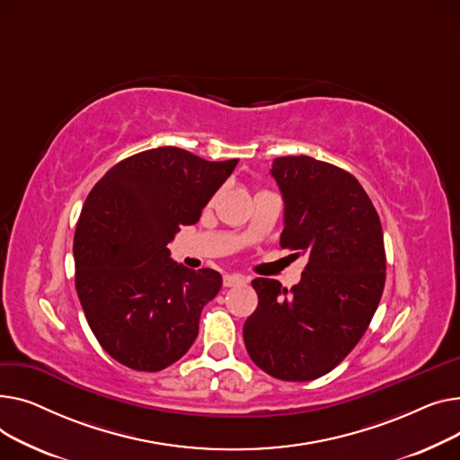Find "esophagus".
Masks as SVG:
<instances>
[{
	"instance_id": "1",
	"label": "esophagus",
	"mask_w": 460,
	"mask_h": 460,
	"mask_svg": "<svg viewBox=\"0 0 460 460\" xmlns=\"http://www.w3.org/2000/svg\"><path fill=\"white\" fill-rule=\"evenodd\" d=\"M245 282H247V280H245V277H241V275H225V279H223L225 288L241 286V284H245Z\"/></svg>"
}]
</instances>
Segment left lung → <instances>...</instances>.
I'll use <instances>...</instances> for the list:
<instances>
[{
    "mask_svg": "<svg viewBox=\"0 0 460 460\" xmlns=\"http://www.w3.org/2000/svg\"><path fill=\"white\" fill-rule=\"evenodd\" d=\"M284 199L280 247L308 256L291 291L254 279L258 308L243 325L252 362L280 381H314L360 341L386 280L379 213L358 180L310 155L273 161Z\"/></svg>",
    "mask_w": 460,
    "mask_h": 460,
    "instance_id": "1",
    "label": "left lung"
}]
</instances>
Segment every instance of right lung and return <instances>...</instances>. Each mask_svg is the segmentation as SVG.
<instances>
[{
	"mask_svg": "<svg viewBox=\"0 0 460 460\" xmlns=\"http://www.w3.org/2000/svg\"><path fill=\"white\" fill-rule=\"evenodd\" d=\"M237 161L152 148L122 159L89 193L74 234L75 291L93 334L122 366L161 371L193 345L223 277L172 261L167 245L200 219Z\"/></svg>",
	"mask_w": 460,
	"mask_h": 460,
	"instance_id": "1",
	"label": "right lung"
}]
</instances>
